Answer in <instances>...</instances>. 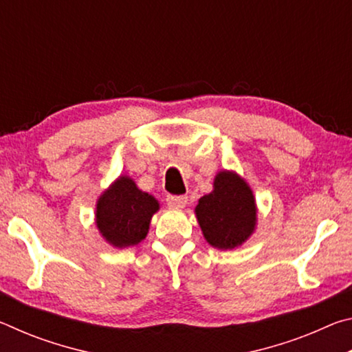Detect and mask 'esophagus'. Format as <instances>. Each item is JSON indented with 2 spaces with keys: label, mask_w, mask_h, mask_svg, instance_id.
Instances as JSON below:
<instances>
[{
  "label": "esophagus",
  "mask_w": 352,
  "mask_h": 352,
  "mask_svg": "<svg viewBox=\"0 0 352 352\" xmlns=\"http://www.w3.org/2000/svg\"><path fill=\"white\" fill-rule=\"evenodd\" d=\"M166 201H168L169 206L183 208V206H186V204H188V197H186V195H168Z\"/></svg>",
  "instance_id": "obj_1"
}]
</instances>
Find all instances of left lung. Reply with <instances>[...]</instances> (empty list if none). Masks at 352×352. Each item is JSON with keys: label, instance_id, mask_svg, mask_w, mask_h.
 <instances>
[{"label": "left lung", "instance_id": "8db88e82", "mask_svg": "<svg viewBox=\"0 0 352 352\" xmlns=\"http://www.w3.org/2000/svg\"><path fill=\"white\" fill-rule=\"evenodd\" d=\"M205 239L212 247L231 250L248 239L256 223L252 189L233 172H220L214 190L204 195L195 208Z\"/></svg>", "mask_w": 352, "mask_h": 352}]
</instances>
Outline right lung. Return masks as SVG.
<instances>
[{
	"mask_svg": "<svg viewBox=\"0 0 352 352\" xmlns=\"http://www.w3.org/2000/svg\"><path fill=\"white\" fill-rule=\"evenodd\" d=\"M158 201L142 192L132 178L119 177L100 195L96 208V225L113 247L136 245L144 239L148 223L158 211Z\"/></svg>",
	"mask_w": 352,
	"mask_h": 352,
	"instance_id": "obj_1",
	"label": "right lung"
}]
</instances>
